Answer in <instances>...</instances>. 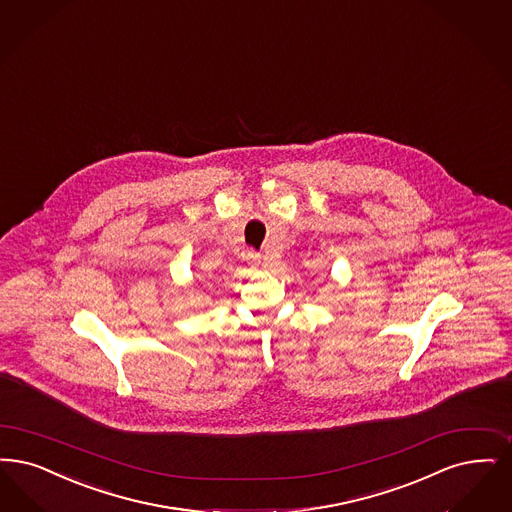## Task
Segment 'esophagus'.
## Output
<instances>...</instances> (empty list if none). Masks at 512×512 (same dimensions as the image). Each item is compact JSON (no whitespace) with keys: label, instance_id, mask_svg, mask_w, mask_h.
Here are the masks:
<instances>
[{"label":"esophagus","instance_id":"esophagus-1","mask_svg":"<svg viewBox=\"0 0 512 512\" xmlns=\"http://www.w3.org/2000/svg\"><path fill=\"white\" fill-rule=\"evenodd\" d=\"M249 261L255 263V265H261L263 263V257L259 253H249Z\"/></svg>","mask_w":512,"mask_h":512}]
</instances>
